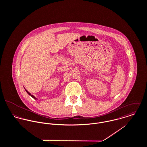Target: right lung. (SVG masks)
<instances>
[{
    "mask_svg": "<svg viewBox=\"0 0 147 147\" xmlns=\"http://www.w3.org/2000/svg\"><path fill=\"white\" fill-rule=\"evenodd\" d=\"M25 90H26V92H27V93H28V94H29V95H30V96H31V97H33V98H34V99H36V97H34V96H33V95H32V94H30V93H29V92H28V91H27V90H26V89H25Z\"/></svg>",
    "mask_w": 147,
    "mask_h": 147,
    "instance_id": "right-lung-1",
    "label": "right lung"
}]
</instances>
